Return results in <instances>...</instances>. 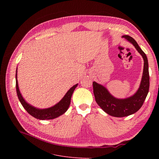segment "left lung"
<instances>
[{"instance_id":"left-lung-1","label":"left lung","mask_w":159,"mask_h":159,"mask_svg":"<svg viewBox=\"0 0 159 159\" xmlns=\"http://www.w3.org/2000/svg\"><path fill=\"white\" fill-rule=\"evenodd\" d=\"M122 37L126 39L134 46L144 59L143 73L139 89L131 97L117 98L113 97L106 87L96 82H93V93L97 103L104 111L115 117H123L136 113L143 106L149 88V67L146 55L131 37L123 35Z\"/></svg>"}]
</instances>
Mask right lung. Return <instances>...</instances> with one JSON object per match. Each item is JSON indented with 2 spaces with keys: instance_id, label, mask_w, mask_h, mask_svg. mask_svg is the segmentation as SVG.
Instances as JSON below:
<instances>
[{
  "instance_id": "obj_1",
  "label": "right lung",
  "mask_w": 159,
  "mask_h": 159,
  "mask_svg": "<svg viewBox=\"0 0 159 159\" xmlns=\"http://www.w3.org/2000/svg\"><path fill=\"white\" fill-rule=\"evenodd\" d=\"M15 79L16 93H17L18 98L21 104L30 115L33 116V117L40 120L54 119L64 114L67 110H68L71 103V98L72 94L75 89L78 86V84H77L74 85L73 87H71L68 91H67V93L65 94V95L63 97V98L61 101L53 106L48 108H45V109H39V108L35 107L28 103L22 96L18 85L17 68H16V70Z\"/></svg>"
}]
</instances>
